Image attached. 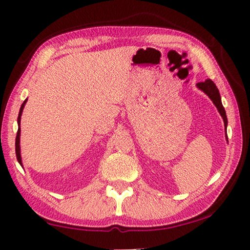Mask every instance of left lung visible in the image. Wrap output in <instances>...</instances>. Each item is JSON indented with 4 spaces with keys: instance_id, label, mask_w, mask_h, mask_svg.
I'll return each instance as SVG.
<instances>
[{
    "instance_id": "left-lung-1",
    "label": "left lung",
    "mask_w": 250,
    "mask_h": 250,
    "mask_svg": "<svg viewBox=\"0 0 250 250\" xmlns=\"http://www.w3.org/2000/svg\"><path fill=\"white\" fill-rule=\"evenodd\" d=\"M197 87L200 88L201 90H203L205 94L209 97L213 101L214 104L216 105V108L218 109L219 113L223 117L224 119V125L227 126V117H226V112H225V108L223 107L222 104V100H221V95H219V91L217 89L216 84H215L210 79H206L204 83H198Z\"/></svg>"
}]
</instances>
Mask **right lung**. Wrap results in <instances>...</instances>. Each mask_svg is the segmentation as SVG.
<instances>
[{"label": "right lung", "instance_id": "add662e5", "mask_svg": "<svg viewBox=\"0 0 250 250\" xmlns=\"http://www.w3.org/2000/svg\"><path fill=\"white\" fill-rule=\"evenodd\" d=\"M27 100V99H26ZM26 100L24 101L21 105V109H20V113H19V118H18V124L20 125L21 124V116H22V112H23V109H24V105L26 104ZM20 133H21V128H19L18 130V133H16V139H15V153H16V159H18L19 163L22 166V159H21V153H20Z\"/></svg>", "mask_w": 250, "mask_h": 250}]
</instances>
